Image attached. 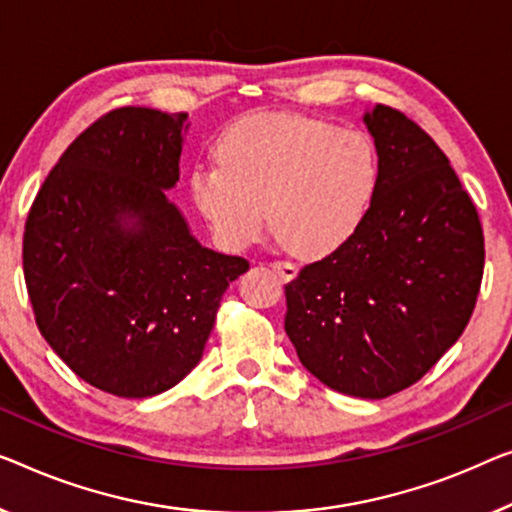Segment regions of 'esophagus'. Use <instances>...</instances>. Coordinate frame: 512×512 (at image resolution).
<instances>
[{
  "label": "esophagus",
  "mask_w": 512,
  "mask_h": 512,
  "mask_svg": "<svg viewBox=\"0 0 512 512\" xmlns=\"http://www.w3.org/2000/svg\"><path fill=\"white\" fill-rule=\"evenodd\" d=\"M269 266L278 273L282 280H292L296 276V266L289 264V262H280V259H276V262H271Z\"/></svg>",
  "instance_id": "1"
}]
</instances>
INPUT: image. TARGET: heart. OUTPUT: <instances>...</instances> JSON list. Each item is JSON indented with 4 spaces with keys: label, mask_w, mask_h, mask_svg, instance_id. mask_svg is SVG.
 <instances>
[{
    "label": "heart",
    "mask_w": 512,
    "mask_h": 512,
    "mask_svg": "<svg viewBox=\"0 0 512 512\" xmlns=\"http://www.w3.org/2000/svg\"><path fill=\"white\" fill-rule=\"evenodd\" d=\"M218 165H197L190 195L213 234L239 250L271 230L299 257H324L368 220L381 156L363 131L303 114L264 112L234 121L216 142Z\"/></svg>",
    "instance_id": "obj_1"
}]
</instances>
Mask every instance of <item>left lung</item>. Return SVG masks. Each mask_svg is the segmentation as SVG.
<instances>
[{"label":"left lung","instance_id":"8db88e82","mask_svg":"<svg viewBox=\"0 0 512 512\" xmlns=\"http://www.w3.org/2000/svg\"><path fill=\"white\" fill-rule=\"evenodd\" d=\"M381 156L368 220L285 285V331L322 384L381 400L416 384L467 329L485 266L476 204L407 114H365Z\"/></svg>","mask_w":512,"mask_h":512}]
</instances>
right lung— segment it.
<instances>
[{
    "label": "right lung",
    "instance_id": "obj_1",
    "mask_svg": "<svg viewBox=\"0 0 512 512\" xmlns=\"http://www.w3.org/2000/svg\"><path fill=\"white\" fill-rule=\"evenodd\" d=\"M186 114L110 110L71 142L36 193L22 269L36 326L80 379L151 398L200 363L248 259L202 248L165 188L179 181Z\"/></svg>",
    "mask_w": 512,
    "mask_h": 512
}]
</instances>
